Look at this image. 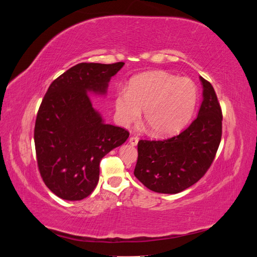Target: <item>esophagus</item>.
I'll use <instances>...</instances> for the list:
<instances>
[{"label": "esophagus", "mask_w": 257, "mask_h": 257, "mask_svg": "<svg viewBox=\"0 0 257 257\" xmlns=\"http://www.w3.org/2000/svg\"><path fill=\"white\" fill-rule=\"evenodd\" d=\"M138 137H135V136H133V137H131L130 138V144L132 145V146H136L137 144H138Z\"/></svg>", "instance_id": "1"}]
</instances>
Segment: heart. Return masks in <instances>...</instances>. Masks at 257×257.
Segmentation results:
<instances>
[{
    "label": "heart",
    "mask_w": 257,
    "mask_h": 257,
    "mask_svg": "<svg viewBox=\"0 0 257 257\" xmlns=\"http://www.w3.org/2000/svg\"><path fill=\"white\" fill-rule=\"evenodd\" d=\"M198 92L189 77H177L163 71L139 75L132 79L126 90H119L114 97L115 118L128 126L142 116L151 133L169 136L181 131L195 110Z\"/></svg>",
    "instance_id": "b5f03b06"
}]
</instances>
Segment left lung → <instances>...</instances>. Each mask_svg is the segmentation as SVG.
Listing matches in <instances>:
<instances>
[{
  "mask_svg": "<svg viewBox=\"0 0 257 257\" xmlns=\"http://www.w3.org/2000/svg\"><path fill=\"white\" fill-rule=\"evenodd\" d=\"M203 84L197 118L180 134L163 141H139L135 177L153 192L177 194L195 184L215 158L222 137V110L209 81Z\"/></svg>",
  "mask_w": 257,
  "mask_h": 257,
  "instance_id": "1",
  "label": "left lung"
}]
</instances>
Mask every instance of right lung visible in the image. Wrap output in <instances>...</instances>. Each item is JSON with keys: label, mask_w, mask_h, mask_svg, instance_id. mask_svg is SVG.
I'll list each match as a JSON object with an SVG mask.
<instances>
[{"label": "right lung", "mask_w": 257, "mask_h": 257, "mask_svg": "<svg viewBox=\"0 0 257 257\" xmlns=\"http://www.w3.org/2000/svg\"><path fill=\"white\" fill-rule=\"evenodd\" d=\"M123 65L77 64L52 81L42 100L34 128L37 165L47 188L62 199L88 197L97 185L100 160L130 136L104 123L89 94H106Z\"/></svg>", "instance_id": "add662e5"}]
</instances>
